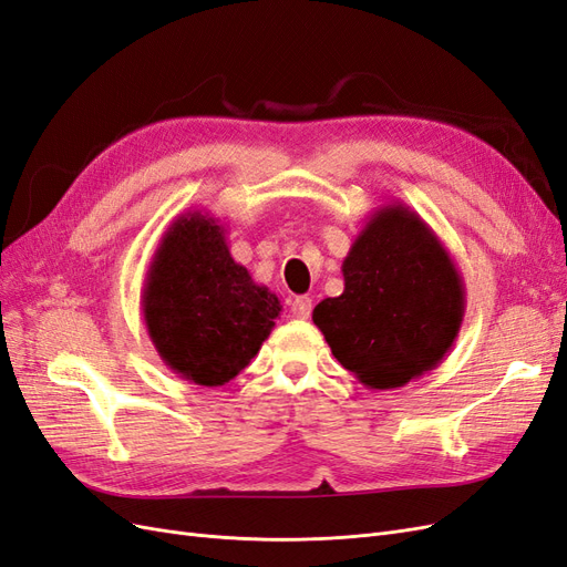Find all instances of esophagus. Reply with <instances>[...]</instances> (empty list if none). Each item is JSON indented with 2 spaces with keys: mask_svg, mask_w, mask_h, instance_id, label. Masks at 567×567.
I'll return each mask as SVG.
<instances>
[{
  "mask_svg": "<svg viewBox=\"0 0 567 567\" xmlns=\"http://www.w3.org/2000/svg\"><path fill=\"white\" fill-rule=\"evenodd\" d=\"M290 312L298 319H307L312 315V298L310 296H298L293 302H290Z\"/></svg>",
  "mask_w": 567,
  "mask_h": 567,
  "instance_id": "obj_1",
  "label": "esophagus"
}]
</instances>
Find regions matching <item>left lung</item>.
<instances>
[{
    "label": "left lung",
    "mask_w": 567,
    "mask_h": 567,
    "mask_svg": "<svg viewBox=\"0 0 567 567\" xmlns=\"http://www.w3.org/2000/svg\"><path fill=\"white\" fill-rule=\"evenodd\" d=\"M346 290L315 307L338 362L371 390L402 388L454 346L466 286L437 234L394 200L375 210L342 260Z\"/></svg>",
    "instance_id": "obj_1"
}]
</instances>
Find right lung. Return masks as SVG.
<instances>
[{"instance_id":"1","label":"right lung","mask_w":567,"mask_h":567,"mask_svg":"<svg viewBox=\"0 0 567 567\" xmlns=\"http://www.w3.org/2000/svg\"><path fill=\"white\" fill-rule=\"evenodd\" d=\"M142 312L163 364L184 381L217 388L260 352L281 302L234 260L215 217L188 210L153 252Z\"/></svg>"}]
</instances>
